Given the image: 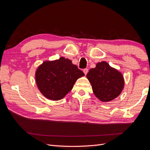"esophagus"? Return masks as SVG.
Returning a JSON list of instances; mask_svg holds the SVG:
<instances>
[{
	"mask_svg": "<svg viewBox=\"0 0 150 150\" xmlns=\"http://www.w3.org/2000/svg\"><path fill=\"white\" fill-rule=\"evenodd\" d=\"M83 72H84V74L86 75V74H87L88 72V69H84L83 70Z\"/></svg>",
	"mask_w": 150,
	"mask_h": 150,
	"instance_id": "obj_1",
	"label": "esophagus"
}]
</instances>
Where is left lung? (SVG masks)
Wrapping results in <instances>:
<instances>
[{"instance_id": "obj_1", "label": "left lung", "mask_w": 150, "mask_h": 150, "mask_svg": "<svg viewBox=\"0 0 150 150\" xmlns=\"http://www.w3.org/2000/svg\"><path fill=\"white\" fill-rule=\"evenodd\" d=\"M92 86L93 93L102 102H110L116 98L125 86L123 76L105 61L98 62L86 75Z\"/></svg>"}]
</instances>
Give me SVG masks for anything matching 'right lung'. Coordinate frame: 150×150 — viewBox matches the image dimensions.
Instances as JSON below:
<instances>
[{"instance_id": "right-lung-1", "label": "right lung", "mask_w": 150, "mask_h": 150, "mask_svg": "<svg viewBox=\"0 0 150 150\" xmlns=\"http://www.w3.org/2000/svg\"><path fill=\"white\" fill-rule=\"evenodd\" d=\"M84 76L78 66L64 57L45 61L35 71V83L44 97L52 101L64 98L70 92L77 79Z\"/></svg>"}]
</instances>
